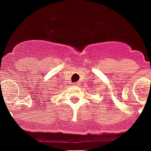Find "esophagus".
Returning a JSON list of instances; mask_svg holds the SVG:
<instances>
[{"instance_id": "1", "label": "esophagus", "mask_w": 151, "mask_h": 151, "mask_svg": "<svg viewBox=\"0 0 151 151\" xmlns=\"http://www.w3.org/2000/svg\"><path fill=\"white\" fill-rule=\"evenodd\" d=\"M73 86H79V82H78V81L73 82Z\"/></svg>"}]
</instances>
